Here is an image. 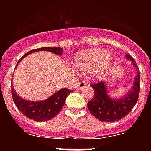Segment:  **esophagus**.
<instances>
[{
	"label": "esophagus",
	"mask_w": 151,
	"mask_h": 151,
	"mask_svg": "<svg viewBox=\"0 0 151 151\" xmlns=\"http://www.w3.org/2000/svg\"><path fill=\"white\" fill-rule=\"evenodd\" d=\"M86 81H81L79 84H78V88L79 89H81V88H83L84 87H85V86H87V85H86Z\"/></svg>",
	"instance_id": "1"
}]
</instances>
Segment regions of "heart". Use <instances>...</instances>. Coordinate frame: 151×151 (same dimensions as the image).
<instances>
[{"instance_id":"obj_1","label":"heart","mask_w":151,"mask_h":151,"mask_svg":"<svg viewBox=\"0 0 151 151\" xmlns=\"http://www.w3.org/2000/svg\"><path fill=\"white\" fill-rule=\"evenodd\" d=\"M112 63V55L107 51L94 48L78 52L73 58V64L78 70L92 71V78L101 80L105 78Z\"/></svg>"}]
</instances>
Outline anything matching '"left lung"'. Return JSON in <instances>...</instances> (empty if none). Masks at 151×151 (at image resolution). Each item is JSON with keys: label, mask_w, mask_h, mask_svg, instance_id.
Here are the masks:
<instances>
[{"label": "left lung", "mask_w": 151, "mask_h": 151, "mask_svg": "<svg viewBox=\"0 0 151 151\" xmlns=\"http://www.w3.org/2000/svg\"><path fill=\"white\" fill-rule=\"evenodd\" d=\"M127 60L131 61L132 66L136 70V77L131 89L121 98H113L108 94L105 82L93 84L95 96L88 102V108L95 117L105 122H114L125 117L133 108L138 100L140 88V73L135 59L129 54L125 55Z\"/></svg>", "instance_id": "8db88e82"}]
</instances>
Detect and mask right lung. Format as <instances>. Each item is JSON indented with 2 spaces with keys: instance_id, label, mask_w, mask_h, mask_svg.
Instances as JSON below:
<instances>
[{
  "instance_id": "1",
  "label": "right lung",
  "mask_w": 151,
  "mask_h": 151,
  "mask_svg": "<svg viewBox=\"0 0 151 151\" xmlns=\"http://www.w3.org/2000/svg\"><path fill=\"white\" fill-rule=\"evenodd\" d=\"M39 51H47V52H52L57 55H62L63 50L61 48H50V47H43L41 48L33 49L20 58L15 66V68L27 55ZM11 89H12L13 101L18 109L26 117L29 119L34 120L35 122H45L55 117L63 106L67 96L72 92L71 90L67 88H61L45 100L29 101L26 100L21 98L19 96H18L13 88L12 82L11 85Z\"/></svg>"
}]
</instances>
